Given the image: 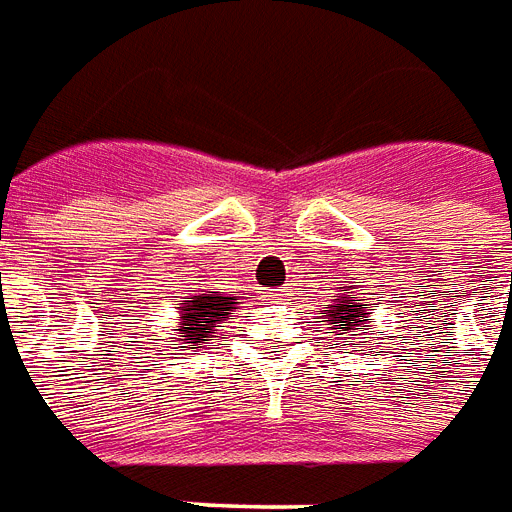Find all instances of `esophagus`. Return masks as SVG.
<instances>
[{
  "label": "esophagus",
  "mask_w": 512,
  "mask_h": 512,
  "mask_svg": "<svg viewBox=\"0 0 512 512\" xmlns=\"http://www.w3.org/2000/svg\"><path fill=\"white\" fill-rule=\"evenodd\" d=\"M267 294H270L272 299H280V297H283V288H270Z\"/></svg>",
  "instance_id": "esophagus-1"
}]
</instances>
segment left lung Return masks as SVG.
<instances>
[{
    "mask_svg": "<svg viewBox=\"0 0 512 512\" xmlns=\"http://www.w3.org/2000/svg\"><path fill=\"white\" fill-rule=\"evenodd\" d=\"M348 294L343 297V302L340 305H332V310H329V321H332L334 326H337V332L340 334H351L356 326H361L364 321H372L370 313H364V305H361V299L356 297L351 291V286L345 288ZM332 329V326H329Z\"/></svg>",
    "mask_w": 512,
    "mask_h": 512,
    "instance_id": "left-lung-1",
    "label": "left lung"
}]
</instances>
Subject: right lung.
Here are the masks:
<instances>
[{
    "label": "right lung",
    "mask_w": 512,
    "mask_h": 512,
    "mask_svg": "<svg viewBox=\"0 0 512 512\" xmlns=\"http://www.w3.org/2000/svg\"><path fill=\"white\" fill-rule=\"evenodd\" d=\"M232 297H221L218 291H207V294H199V297H188L180 307V321L183 326L178 329L180 337L186 340H194L199 343L202 337L213 332V326L218 321H224L229 310H232Z\"/></svg>",
    "instance_id": "obj_1"
}]
</instances>
